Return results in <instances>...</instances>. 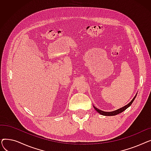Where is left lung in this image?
<instances>
[{"instance_id":"1","label":"left lung","mask_w":151,"mask_h":151,"mask_svg":"<svg viewBox=\"0 0 151 151\" xmlns=\"http://www.w3.org/2000/svg\"><path fill=\"white\" fill-rule=\"evenodd\" d=\"M137 95V93L136 94V96L134 97V98L132 99V100L129 103V104H128L127 105L123 106V107L121 108H119V109H117V110H116V111H114L105 112V111H101V110H100V109H99L98 108H97L96 107H95L94 106H93V108H94V109H96L99 114H101V115L108 116H115V115H117V114H119V113L123 112L124 110H125L127 108H128L132 104V103H133V101H134V99L136 98Z\"/></svg>"}]
</instances>
